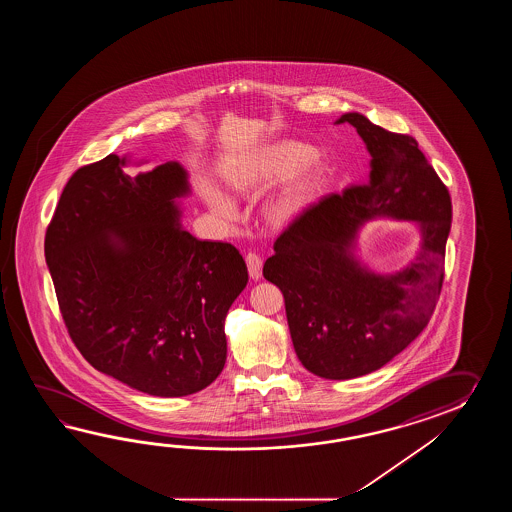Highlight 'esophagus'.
Returning <instances> with one entry per match:
<instances>
[{
	"label": "esophagus",
	"instance_id": "1",
	"mask_svg": "<svg viewBox=\"0 0 512 512\" xmlns=\"http://www.w3.org/2000/svg\"><path fill=\"white\" fill-rule=\"evenodd\" d=\"M245 261H247V269H249L252 280H260L261 267H263V261H261L260 256L254 254V252H249V254L245 256Z\"/></svg>",
	"mask_w": 512,
	"mask_h": 512
}]
</instances>
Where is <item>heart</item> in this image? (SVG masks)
Wrapping results in <instances>:
<instances>
[{
	"mask_svg": "<svg viewBox=\"0 0 512 512\" xmlns=\"http://www.w3.org/2000/svg\"><path fill=\"white\" fill-rule=\"evenodd\" d=\"M324 175L326 164L309 144L280 139L236 157L230 163L225 181L234 194L243 196L261 192L285 178L283 185L267 197L263 216L272 225H287L313 199ZM199 196L221 221L238 218V203L210 181L199 183Z\"/></svg>",
	"mask_w": 512,
	"mask_h": 512,
	"instance_id": "1",
	"label": "heart"
}]
</instances>
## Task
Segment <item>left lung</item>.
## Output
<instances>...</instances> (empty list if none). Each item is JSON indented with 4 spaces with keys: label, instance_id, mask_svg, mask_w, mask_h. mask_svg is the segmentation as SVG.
Returning <instances> with one entry per match:
<instances>
[{
    "label": "left lung",
    "instance_id": "left-lung-1",
    "mask_svg": "<svg viewBox=\"0 0 512 512\" xmlns=\"http://www.w3.org/2000/svg\"><path fill=\"white\" fill-rule=\"evenodd\" d=\"M370 153L366 185L331 194L274 243L265 280L280 287L294 351L305 370L344 381L381 370L421 335L443 285L452 201L417 141L349 111ZM414 220L415 258L399 272L377 273L358 256L366 222Z\"/></svg>",
    "mask_w": 512,
    "mask_h": 512
}]
</instances>
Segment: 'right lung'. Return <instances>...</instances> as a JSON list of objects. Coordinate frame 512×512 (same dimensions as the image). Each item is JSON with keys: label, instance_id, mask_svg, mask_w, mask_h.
<instances>
[{"label": "right lung", "instance_id": "add662e5", "mask_svg": "<svg viewBox=\"0 0 512 512\" xmlns=\"http://www.w3.org/2000/svg\"><path fill=\"white\" fill-rule=\"evenodd\" d=\"M146 163L111 153L77 170L45 261L67 331L95 370L153 397H185L223 371L225 318L249 272L230 243L183 229L185 166L124 170Z\"/></svg>", "mask_w": 512, "mask_h": 512}]
</instances>
